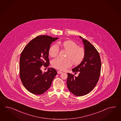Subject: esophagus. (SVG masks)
I'll list each match as a JSON object with an SVG mask.
<instances>
[{
    "mask_svg": "<svg viewBox=\"0 0 121 121\" xmlns=\"http://www.w3.org/2000/svg\"><path fill=\"white\" fill-rule=\"evenodd\" d=\"M62 73V72H61V71H57L58 74H61V73Z\"/></svg>",
    "mask_w": 121,
    "mask_h": 121,
    "instance_id": "1",
    "label": "esophagus"
}]
</instances>
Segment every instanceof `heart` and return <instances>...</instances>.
<instances>
[{"label":"heart","instance_id":"1","mask_svg":"<svg viewBox=\"0 0 121 121\" xmlns=\"http://www.w3.org/2000/svg\"><path fill=\"white\" fill-rule=\"evenodd\" d=\"M60 47L67 53L65 59L59 58L54 59L52 62V66L56 69L61 70H64L71 66L72 63L75 65H78L82 62L85 56V49L78 47V44L71 40H66L59 42L58 46L52 45L49 48L48 54L52 58L58 56L59 48Z\"/></svg>","mask_w":121,"mask_h":121}]
</instances>
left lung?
Returning <instances> with one entry per match:
<instances>
[{"mask_svg": "<svg viewBox=\"0 0 121 121\" xmlns=\"http://www.w3.org/2000/svg\"><path fill=\"white\" fill-rule=\"evenodd\" d=\"M82 39L84 45L85 56L79 65L72 69L79 72L78 77L67 73V86L69 91L76 96L86 95L91 91L97 84L100 76L101 62L98 51L86 39Z\"/></svg>", "mask_w": 121, "mask_h": 121, "instance_id": "8db88e82", "label": "left lung"}]
</instances>
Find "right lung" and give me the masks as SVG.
<instances>
[{
    "instance_id": "1",
    "label": "right lung",
    "mask_w": 121,
    "mask_h": 121,
    "mask_svg": "<svg viewBox=\"0 0 121 121\" xmlns=\"http://www.w3.org/2000/svg\"><path fill=\"white\" fill-rule=\"evenodd\" d=\"M58 37L46 35L37 36L28 43L20 58V77L23 85L31 93L41 95L51 87L57 74L56 69L48 68L43 73L42 65H49L48 50L53 42Z\"/></svg>"
}]
</instances>
